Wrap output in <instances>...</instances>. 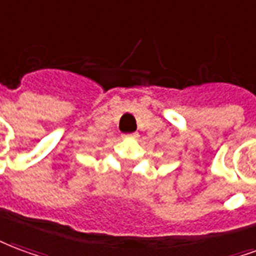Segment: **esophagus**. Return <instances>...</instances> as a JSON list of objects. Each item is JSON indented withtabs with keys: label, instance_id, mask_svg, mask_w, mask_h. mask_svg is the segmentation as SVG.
Returning <instances> with one entry per match:
<instances>
[{
	"label": "esophagus",
	"instance_id": "esophagus-1",
	"mask_svg": "<svg viewBox=\"0 0 256 256\" xmlns=\"http://www.w3.org/2000/svg\"><path fill=\"white\" fill-rule=\"evenodd\" d=\"M138 134H130V135H126V138H136Z\"/></svg>",
	"mask_w": 256,
	"mask_h": 256
}]
</instances>
